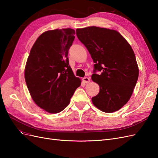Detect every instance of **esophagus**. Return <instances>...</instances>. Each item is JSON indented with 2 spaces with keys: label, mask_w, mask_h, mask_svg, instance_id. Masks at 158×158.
Here are the masks:
<instances>
[{
  "label": "esophagus",
  "mask_w": 158,
  "mask_h": 158,
  "mask_svg": "<svg viewBox=\"0 0 158 158\" xmlns=\"http://www.w3.org/2000/svg\"><path fill=\"white\" fill-rule=\"evenodd\" d=\"M82 80L85 83H89L90 82V79L88 77H84V78H83Z\"/></svg>",
  "instance_id": "obj_1"
}]
</instances>
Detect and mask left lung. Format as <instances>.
<instances>
[{
    "label": "left lung",
    "instance_id": "obj_1",
    "mask_svg": "<svg viewBox=\"0 0 158 158\" xmlns=\"http://www.w3.org/2000/svg\"><path fill=\"white\" fill-rule=\"evenodd\" d=\"M76 31L95 63L92 80L100 89L93 104L105 113L118 111L130 99L139 74L131 46L114 30L90 26ZM97 70L101 74H95Z\"/></svg>",
    "mask_w": 158,
    "mask_h": 158
}]
</instances>
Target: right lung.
I'll use <instances>...</instances> for the list:
<instances>
[{"label":"right lung","instance_id":"obj_1","mask_svg":"<svg viewBox=\"0 0 158 158\" xmlns=\"http://www.w3.org/2000/svg\"><path fill=\"white\" fill-rule=\"evenodd\" d=\"M74 34L71 28L45 31L34 43L26 62L24 76L31 97L37 106L50 113L67 107L81 85L68 59Z\"/></svg>","mask_w":158,"mask_h":158}]
</instances>
